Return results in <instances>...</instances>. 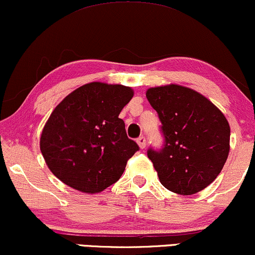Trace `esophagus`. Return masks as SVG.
Wrapping results in <instances>:
<instances>
[{
  "mask_svg": "<svg viewBox=\"0 0 255 255\" xmlns=\"http://www.w3.org/2000/svg\"><path fill=\"white\" fill-rule=\"evenodd\" d=\"M137 143H138L139 148L140 149H144L145 145H146V140H145V137L144 136H140L137 138Z\"/></svg>",
  "mask_w": 255,
  "mask_h": 255,
  "instance_id": "1",
  "label": "esophagus"
}]
</instances>
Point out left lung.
<instances>
[{"mask_svg": "<svg viewBox=\"0 0 255 255\" xmlns=\"http://www.w3.org/2000/svg\"><path fill=\"white\" fill-rule=\"evenodd\" d=\"M146 99L162 124L163 148L148 149L160 182L182 196L204 190L228 158L230 127L227 118L209 99L187 87L149 88Z\"/></svg>", "mask_w": 255, "mask_h": 255, "instance_id": "obj_1", "label": "left lung"}]
</instances>
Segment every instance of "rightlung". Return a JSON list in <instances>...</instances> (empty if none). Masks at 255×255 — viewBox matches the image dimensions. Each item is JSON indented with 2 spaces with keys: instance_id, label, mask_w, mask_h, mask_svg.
I'll return each mask as SVG.
<instances>
[{
  "instance_id": "obj_1",
  "label": "right lung",
  "mask_w": 255,
  "mask_h": 255,
  "mask_svg": "<svg viewBox=\"0 0 255 255\" xmlns=\"http://www.w3.org/2000/svg\"><path fill=\"white\" fill-rule=\"evenodd\" d=\"M132 97L130 87L91 82L63 99L40 136L41 154L53 175L88 194L118 181L139 149L119 118Z\"/></svg>"
}]
</instances>
